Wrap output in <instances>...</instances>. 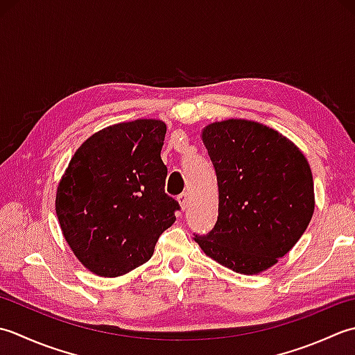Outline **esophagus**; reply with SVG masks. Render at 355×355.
Segmentation results:
<instances>
[{"mask_svg":"<svg viewBox=\"0 0 355 355\" xmlns=\"http://www.w3.org/2000/svg\"><path fill=\"white\" fill-rule=\"evenodd\" d=\"M178 200H179L180 208H182V209H187L188 207H190V196H188V193L179 194V196H178Z\"/></svg>","mask_w":355,"mask_h":355,"instance_id":"esophagus-1","label":"esophagus"}]
</instances>
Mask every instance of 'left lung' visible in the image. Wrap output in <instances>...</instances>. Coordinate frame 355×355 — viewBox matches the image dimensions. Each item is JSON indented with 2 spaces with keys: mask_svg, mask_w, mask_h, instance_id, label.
<instances>
[{
  "mask_svg": "<svg viewBox=\"0 0 355 355\" xmlns=\"http://www.w3.org/2000/svg\"><path fill=\"white\" fill-rule=\"evenodd\" d=\"M219 187V216L194 236L202 251L241 274H259L297 243L314 213V182L302 151L259 122L228 119L204 128Z\"/></svg>",
  "mask_w": 355,
  "mask_h": 355,
  "instance_id": "left-lung-1",
  "label": "left lung"
}]
</instances>
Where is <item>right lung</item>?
I'll use <instances>...</instances> for the list:
<instances>
[{"label":"right lung","instance_id":"right-lung-1","mask_svg":"<svg viewBox=\"0 0 355 355\" xmlns=\"http://www.w3.org/2000/svg\"><path fill=\"white\" fill-rule=\"evenodd\" d=\"M167 125L136 119L90 136L71 157L56 191V216L71 251L101 277L146 263L179 202L165 193L161 159Z\"/></svg>","mask_w":355,"mask_h":355}]
</instances>
